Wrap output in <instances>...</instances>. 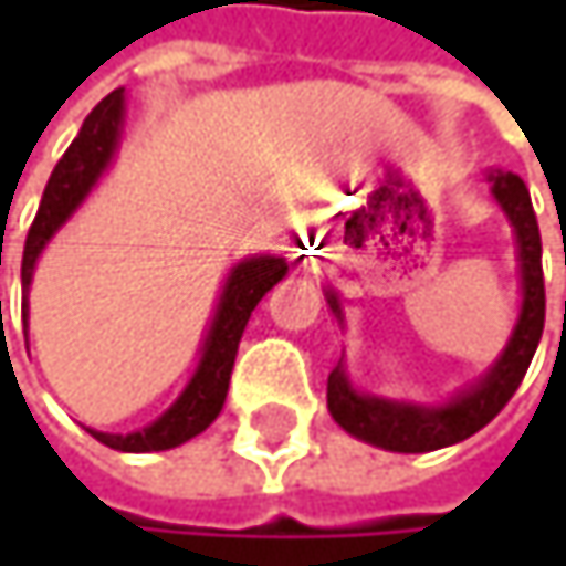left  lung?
<instances>
[{
	"mask_svg": "<svg viewBox=\"0 0 566 566\" xmlns=\"http://www.w3.org/2000/svg\"><path fill=\"white\" fill-rule=\"evenodd\" d=\"M492 196L505 209L514 242H517V265H521V314L511 331L502 357L489 367V374L472 384L469 390L452 396L442 406H416L354 390V384L344 374V364H337L327 377V409L340 429L350 436L390 449V452H432L442 446H455L469 436H475L482 426H489L521 387L531 357L537 350V340L544 334V272H541V232L537 216L527 196V186L517 172L492 170ZM331 311L344 321L340 301L334 291H327Z\"/></svg>",
	"mask_w": 566,
	"mask_h": 566,
	"instance_id": "obj_1",
	"label": "left lung"
}]
</instances>
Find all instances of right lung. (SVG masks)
I'll list each match as a JSON object with an SVG mask.
<instances>
[{"label":"right lung","instance_id":"add662e5","mask_svg":"<svg viewBox=\"0 0 566 566\" xmlns=\"http://www.w3.org/2000/svg\"><path fill=\"white\" fill-rule=\"evenodd\" d=\"M124 101H127L124 87L111 91L84 117L77 137L71 140V147L64 150V157L52 170L42 206H39L35 222L25 239V255H22V287L25 291L32 284L35 262H39L42 249L49 245V239L84 202V196L101 179V172L111 167L117 144H120V130H124V107H127ZM284 275H287V262L279 255H255V259L239 262L222 284V294H219V304H216V314H212V324H209V334L202 344V360L170 409L147 429H137L127 436L97 432V429H87V432L117 452H164V449H176V446L189 442L192 436H199L222 412V402L229 394V377H232L235 354H239V340H242V331H245L255 304L265 297V291H272L282 282ZM25 311H29V304H25Z\"/></svg>","mask_w":566,"mask_h":566}]
</instances>
